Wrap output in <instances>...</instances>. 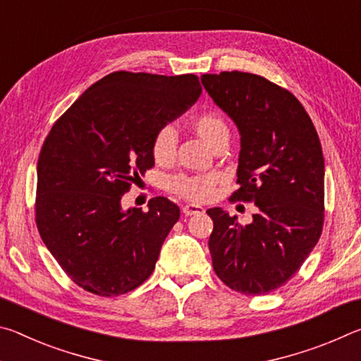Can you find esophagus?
<instances>
[{
    "label": "esophagus",
    "mask_w": 361,
    "mask_h": 361,
    "mask_svg": "<svg viewBox=\"0 0 361 361\" xmlns=\"http://www.w3.org/2000/svg\"><path fill=\"white\" fill-rule=\"evenodd\" d=\"M204 207L200 205H195V204H188L183 207V213H185L186 216H192V215H200V213H204Z\"/></svg>",
    "instance_id": "1"
}]
</instances>
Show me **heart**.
Masks as SVG:
<instances>
[{"mask_svg":"<svg viewBox=\"0 0 361 361\" xmlns=\"http://www.w3.org/2000/svg\"><path fill=\"white\" fill-rule=\"evenodd\" d=\"M191 129L195 132L202 142L216 151L219 146L228 145L231 132L228 122L215 109H207L195 114L191 121ZM176 148V135L172 127H162L152 138L151 151L154 161L159 164H167L173 161ZM218 178L215 175L189 176V175H175L170 178V191L178 194L180 197L191 200V202H205L215 194Z\"/></svg>","mask_w":361,"mask_h":361,"instance_id":"heart-1","label":"heart"}]
</instances>
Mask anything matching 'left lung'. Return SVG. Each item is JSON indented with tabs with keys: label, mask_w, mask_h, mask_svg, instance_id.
I'll return each mask as SVG.
<instances>
[{
	"label": "left lung",
	"mask_w": 361,
	"mask_h": 361,
	"mask_svg": "<svg viewBox=\"0 0 361 361\" xmlns=\"http://www.w3.org/2000/svg\"><path fill=\"white\" fill-rule=\"evenodd\" d=\"M213 102L240 133L231 200L253 202L242 226L219 207L209 240L213 269L231 290L259 296L288 282L320 239L325 219V161L317 130L295 95L242 71L202 75Z\"/></svg>",
	"instance_id": "8db88e82"
}]
</instances>
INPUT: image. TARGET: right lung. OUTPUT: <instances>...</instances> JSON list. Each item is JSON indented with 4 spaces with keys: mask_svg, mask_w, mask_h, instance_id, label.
Returning <instances> with one entry per match:
<instances>
[{
    "mask_svg": "<svg viewBox=\"0 0 361 361\" xmlns=\"http://www.w3.org/2000/svg\"><path fill=\"white\" fill-rule=\"evenodd\" d=\"M202 94L195 75L114 71L60 116L38 159L36 226L66 276L85 291L119 296L156 267L180 209L154 197L148 212L121 199L154 166L159 129Z\"/></svg>",
    "mask_w": 361,
    "mask_h": 361,
    "instance_id": "add662e5",
    "label": "right lung"
}]
</instances>
